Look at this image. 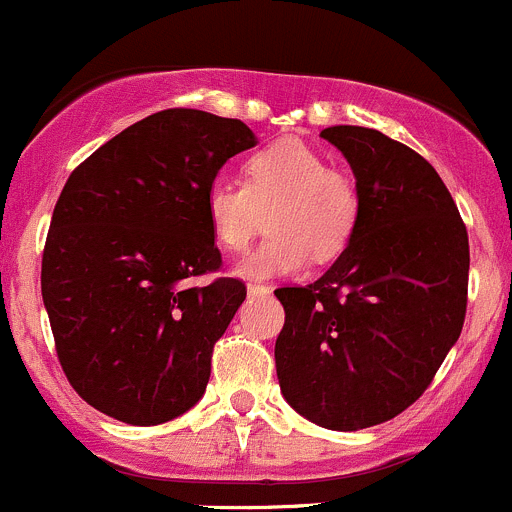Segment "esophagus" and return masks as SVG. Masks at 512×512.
<instances>
[{
	"label": "esophagus",
	"mask_w": 512,
	"mask_h": 512,
	"mask_svg": "<svg viewBox=\"0 0 512 512\" xmlns=\"http://www.w3.org/2000/svg\"><path fill=\"white\" fill-rule=\"evenodd\" d=\"M247 292H250V295H270L272 287L260 285V282H250V285H247Z\"/></svg>",
	"instance_id": "34e87169"
}]
</instances>
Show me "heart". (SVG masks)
<instances>
[{
	"label": "heart",
	"instance_id": "heart-1",
	"mask_svg": "<svg viewBox=\"0 0 512 512\" xmlns=\"http://www.w3.org/2000/svg\"><path fill=\"white\" fill-rule=\"evenodd\" d=\"M245 182L215 177L205 190V220L225 252H245L267 215V237L240 262L252 280L297 275L347 250L360 222V187L345 170L327 165L315 147L280 140L245 162Z\"/></svg>",
	"mask_w": 512,
	"mask_h": 512
}]
</instances>
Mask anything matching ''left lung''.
<instances>
[{"label":"left lung","mask_w":512,"mask_h":512,"mask_svg":"<svg viewBox=\"0 0 512 512\" xmlns=\"http://www.w3.org/2000/svg\"><path fill=\"white\" fill-rule=\"evenodd\" d=\"M350 162L360 222L335 265L305 287H277L285 325L275 367L287 403L310 423L362 430L428 390L468 307V230L425 157L382 132H320Z\"/></svg>","instance_id":"obj_1"}]
</instances>
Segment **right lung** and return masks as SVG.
I'll return each mask as SVG.
<instances>
[{"instance_id":"1","label":"right lung","mask_w":512,"mask_h":512,"mask_svg":"<svg viewBox=\"0 0 512 512\" xmlns=\"http://www.w3.org/2000/svg\"><path fill=\"white\" fill-rule=\"evenodd\" d=\"M255 135L240 119L162 109L74 167L54 205L42 297L59 365L84 403L130 425L190 410L247 297L222 270L205 190Z\"/></svg>"}]
</instances>
